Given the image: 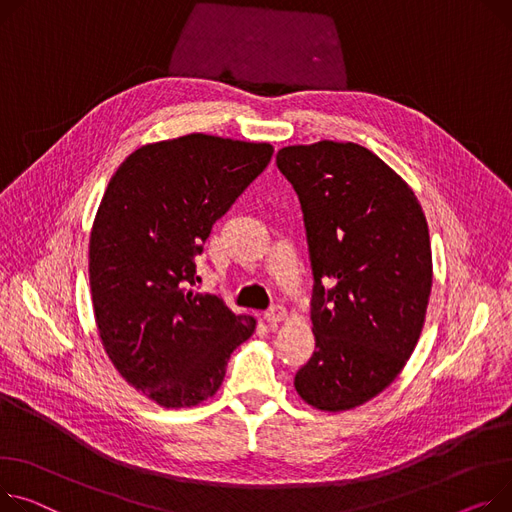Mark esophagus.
<instances>
[{"mask_svg": "<svg viewBox=\"0 0 512 512\" xmlns=\"http://www.w3.org/2000/svg\"><path fill=\"white\" fill-rule=\"evenodd\" d=\"M284 317H286V309L282 304H274L271 306V309H267L265 313H263V319L269 323V325H278L280 321H284Z\"/></svg>", "mask_w": 512, "mask_h": 512, "instance_id": "obj_1", "label": "esophagus"}]
</instances>
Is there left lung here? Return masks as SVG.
<instances>
[{
	"mask_svg": "<svg viewBox=\"0 0 512 512\" xmlns=\"http://www.w3.org/2000/svg\"><path fill=\"white\" fill-rule=\"evenodd\" d=\"M276 164L300 201L315 282V352L294 387L319 410H350L389 387L418 344L428 224L414 191L358 144L288 146Z\"/></svg>",
	"mask_w": 512,
	"mask_h": 512,
	"instance_id": "obj_1",
	"label": "left lung"
}]
</instances>
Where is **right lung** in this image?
Instances as JSON below:
<instances>
[{"mask_svg":"<svg viewBox=\"0 0 512 512\" xmlns=\"http://www.w3.org/2000/svg\"><path fill=\"white\" fill-rule=\"evenodd\" d=\"M269 144L191 133L135 150L90 232L92 306L121 377L164 407L212 397L255 319L199 294L195 257L271 160Z\"/></svg>","mask_w":512,"mask_h":512,"instance_id":"1","label":"right lung"}]
</instances>
